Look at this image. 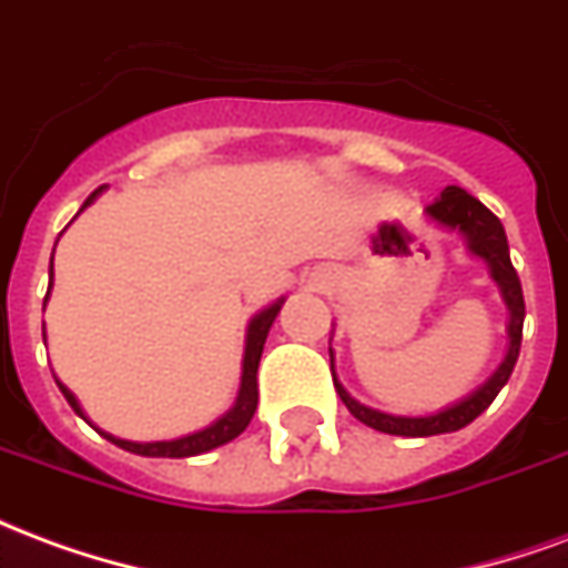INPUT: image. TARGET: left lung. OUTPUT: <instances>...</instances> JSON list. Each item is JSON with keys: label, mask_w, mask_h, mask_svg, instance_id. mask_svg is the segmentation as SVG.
I'll return each instance as SVG.
<instances>
[{"label": "left lung", "mask_w": 568, "mask_h": 568, "mask_svg": "<svg viewBox=\"0 0 568 568\" xmlns=\"http://www.w3.org/2000/svg\"><path fill=\"white\" fill-rule=\"evenodd\" d=\"M426 215L432 222H438L440 227L447 231H456V234L465 236L468 243V252L477 255L480 261H487L489 276L493 283L499 285L501 297H505V307L511 313V322H508V356L501 362L496 374L489 377L480 389L456 402V405L444 407L438 414L432 417H393V414H383V410H374V407L358 405L353 395L346 393L344 386L337 383L334 377V353H332V377H334V389L341 395V402L346 405V410L365 423V426L377 428V432H386V435H405V438H428V435H444V432H459L465 428L471 419H477L489 405L493 398L501 393V386L508 383L511 377L514 365H517V356H520V341H524V316H526V304H524V288H520V276L514 271L511 255H508V236H505V227L501 222L493 215V212L480 203L477 197H471L468 191L456 185H447L440 191V197L435 203H428Z\"/></svg>", "instance_id": "obj_1"}]
</instances>
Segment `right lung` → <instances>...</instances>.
I'll use <instances>...</instances> for the list:
<instances>
[{
	"instance_id": "add662e5",
	"label": "right lung",
	"mask_w": 568,
	"mask_h": 568,
	"mask_svg": "<svg viewBox=\"0 0 568 568\" xmlns=\"http://www.w3.org/2000/svg\"><path fill=\"white\" fill-rule=\"evenodd\" d=\"M103 187H97L91 197L84 200V206H91V200L100 194ZM51 280H54V258H51ZM48 292H51V285H48ZM48 301V297H44ZM283 307V301H276L267 310H261L255 320L248 322V334H246V356H243V381H240V395H236V405L219 417L212 426L200 428L194 435H185V438H175V440H124L115 438V435H109V432H100L103 438H109L112 444H118L121 450L136 453V456H170V459H185V456H200V453H210L215 447H222L227 440H234L243 428L252 423L255 417V407H258V362H261V349H264V341H267V332H271L273 320H276V313ZM44 334V325H42ZM60 386V393L67 395V402L72 405V410L84 417V410H81L79 398L69 393L63 383H57ZM88 419V417H84Z\"/></svg>"
}]
</instances>
